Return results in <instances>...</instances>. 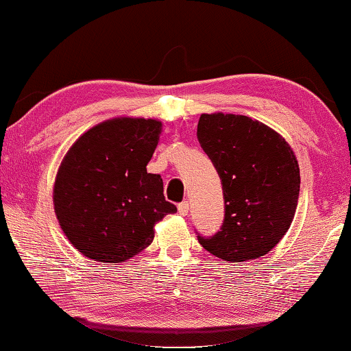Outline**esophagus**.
Instances as JSON below:
<instances>
[{
	"mask_svg": "<svg viewBox=\"0 0 351 351\" xmlns=\"http://www.w3.org/2000/svg\"><path fill=\"white\" fill-rule=\"evenodd\" d=\"M178 213H180L181 215H187L189 213V203L187 202H182L178 204Z\"/></svg>",
	"mask_w": 351,
	"mask_h": 351,
	"instance_id": "34e87169",
	"label": "esophagus"
}]
</instances>
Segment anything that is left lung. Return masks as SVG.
<instances>
[{"instance_id":"left-lung-1","label":"left lung","mask_w":351,"mask_h":351,"mask_svg":"<svg viewBox=\"0 0 351 351\" xmlns=\"http://www.w3.org/2000/svg\"><path fill=\"white\" fill-rule=\"evenodd\" d=\"M198 142L223 186L225 221L198 241L217 258L242 263L276 247L295 215L300 169L295 153L270 126L236 114H202Z\"/></svg>"}]
</instances>
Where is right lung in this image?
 <instances>
[{
	"label": "right lung",
	"instance_id": "1",
	"mask_svg": "<svg viewBox=\"0 0 351 351\" xmlns=\"http://www.w3.org/2000/svg\"><path fill=\"white\" fill-rule=\"evenodd\" d=\"M162 123L115 117L86 131L59 165L53 187L58 221L71 245L98 263H125L154 239L176 206L159 175L147 171Z\"/></svg>",
	"mask_w": 351,
	"mask_h": 351
}]
</instances>
